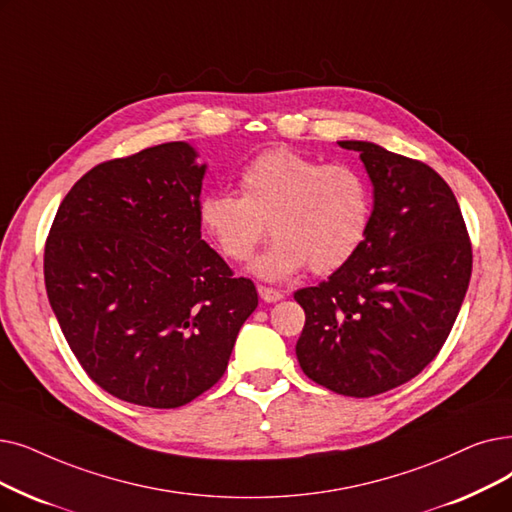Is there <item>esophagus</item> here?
Masks as SVG:
<instances>
[{"instance_id": "34e87169", "label": "esophagus", "mask_w": 512, "mask_h": 512, "mask_svg": "<svg viewBox=\"0 0 512 512\" xmlns=\"http://www.w3.org/2000/svg\"><path fill=\"white\" fill-rule=\"evenodd\" d=\"M259 297L265 301V303H276L282 299V293L276 291V288H270V286H259Z\"/></svg>"}]
</instances>
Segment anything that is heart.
<instances>
[{
	"instance_id": "heart-1",
	"label": "heart",
	"mask_w": 512,
	"mask_h": 512,
	"mask_svg": "<svg viewBox=\"0 0 512 512\" xmlns=\"http://www.w3.org/2000/svg\"><path fill=\"white\" fill-rule=\"evenodd\" d=\"M198 215L226 259L244 263L265 234L276 236L253 272L284 280L305 265L330 274L360 251L370 217L366 177L347 163L322 165L288 148L265 150L240 173V194H207Z\"/></svg>"
}]
</instances>
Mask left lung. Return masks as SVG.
I'll return each mask as SVG.
<instances>
[{"label": "left lung", "instance_id": "1", "mask_svg": "<svg viewBox=\"0 0 512 512\" xmlns=\"http://www.w3.org/2000/svg\"><path fill=\"white\" fill-rule=\"evenodd\" d=\"M374 186L370 230L343 268L295 293L305 311L297 360L349 397L408 383L433 362L469 288L473 249L443 177L372 142L347 140Z\"/></svg>", "mask_w": 512, "mask_h": 512}]
</instances>
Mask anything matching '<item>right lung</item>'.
I'll use <instances>...</instances> for the list:
<instances>
[{
	"label": "right lung",
	"mask_w": 512,
	"mask_h": 512,
	"mask_svg": "<svg viewBox=\"0 0 512 512\" xmlns=\"http://www.w3.org/2000/svg\"><path fill=\"white\" fill-rule=\"evenodd\" d=\"M205 169L186 142L100 163L50 228L43 276L62 335L123 402L167 410L211 389L259 303L201 238Z\"/></svg>",
	"instance_id": "obj_1"
}]
</instances>
